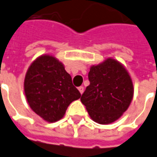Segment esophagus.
<instances>
[{
	"mask_svg": "<svg viewBox=\"0 0 157 157\" xmlns=\"http://www.w3.org/2000/svg\"><path fill=\"white\" fill-rule=\"evenodd\" d=\"M78 90L80 91V93H81V94H82L83 92H84V87H83L82 86H81V87H78Z\"/></svg>",
	"mask_w": 157,
	"mask_h": 157,
	"instance_id": "obj_1",
	"label": "esophagus"
}]
</instances>
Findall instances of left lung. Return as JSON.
I'll return each instance as SVG.
<instances>
[{"label":"left lung","instance_id":"left-lung-1","mask_svg":"<svg viewBox=\"0 0 157 157\" xmlns=\"http://www.w3.org/2000/svg\"><path fill=\"white\" fill-rule=\"evenodd\" d=\"M90 84L81 101L90 118L98 124H108L119 119L128 109L134 94L127 70L113 58L92 65L88 73Z\"/></svg>","mask_w":157,"mask_h":157}]
</instances>
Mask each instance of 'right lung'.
Returning <instances> with one entry per match:
<instances>
[{"label":"right lung","instance_id":"1","mask_svg":"<svg viewBox=\"0 0 157 157\" xmlns=\"http://www.w3.org/2000/svg\"><path fill=\"white\" fill-rule=\"evenodd\" d=\"M24 91L31 109L50 123L60 120L70 103L81 97L64 65L47 54L31 63L25 76Z\"/></svg>","mask_w":157,"mask_h":157}]
</instances>
